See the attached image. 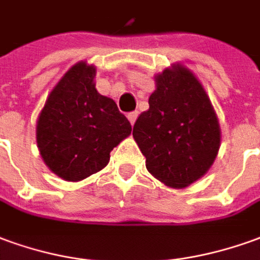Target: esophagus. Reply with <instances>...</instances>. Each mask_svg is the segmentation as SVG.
Returning a JSON list of instances; mask_svg holds the SVG:
<instances>
[{
    "label": "esophagus",
    "instance_id": "esophagus-1",
    "mask_svg": "<svg viewBox=\"0 0 260 260\" xmlns=\"http://www.w3.org/2000/svg\"><path fill=\"white\" fill-rule=\"evenodd\" d=\"M136 118H138V111L129 112V114H128V119H129L131 125H134V124H135Z\"/></svg>",
    "mask_w": 260,
    "mask_h": 260
}]
</instances>
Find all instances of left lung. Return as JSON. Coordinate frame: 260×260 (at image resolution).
I'll return each mask as SVG.
<instances>
[{"instance_id":"1","label":"left lung","mask_w":260,"mask_h":260,"mask_svg":"<svg viewBox=\"0 0 260 260\" xmlns=\"http://www.w3.org/2000/svg\"><path fill=\"white\" fill-rule=\"evenodd\" d=\"M149 110L134 125V139L148 172L165 186L184 188L210 170L221 146L211 100L191 70L180 63L155 76Z\"/></svg>"}]
</instances>
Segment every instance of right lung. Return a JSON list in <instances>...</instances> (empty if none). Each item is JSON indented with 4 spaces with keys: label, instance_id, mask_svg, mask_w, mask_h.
Instances as JSON below:
<instances>
[{
    "label": "right lung",
    "instance_id": "add662e5",
    "mask_svg": "<svg viewBox=\"0 0 260 260\" xmlns=\"http://www.w3.org/2000/svg\"><path fill=\"white\" fill-rule=\"evenodd\" d=\"M97 69L79 61L49 92L36 121V143L50 172L80 181L108 165L110 153L131 135L115 101L95 88Z\"/></svg>",
    "mask_w": 260,
    "mask_h": 260
}]
</instances>
